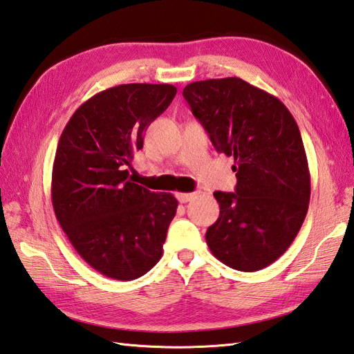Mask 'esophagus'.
I'll return each mask as SVG.
<instances>
[{"mask_svg":"<svg viewBox=\"0 0 354 354\" xmlns=\"http://www.w3.org/2000/svg\"><path fill=\"white\" fill-rule=\"evenodd\" d=\"M194 196H196V193H176V198L181 204H185V202L192 201Z\"/></svg>","mask_w":354,"mask_h":354,"instance_id":"obj_1","label":"esophagus"}]
</instances>
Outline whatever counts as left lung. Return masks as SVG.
I'll list each match as a JSON object with an SVG mask.
<instances>
[{
    "mask_svg": "<svg viewBox=\"0 0 354 354\" xmlns=\"http://www.w3.org/2000/svg\"><path fill=\"white\" fill-rule=\"evenodd\" d=\"M219 152L234 158V193L214 192L221 213L205 240L217 260L254 272L280 259L310 201V171L295 118L284 103L239 77L208 79L183 91Z\"/></svg>",
    "mask_w": 354,
    "mask_h": 354,
    "instance_id": "left-lung-1",
    "label": "left lung"
}]
</instances>
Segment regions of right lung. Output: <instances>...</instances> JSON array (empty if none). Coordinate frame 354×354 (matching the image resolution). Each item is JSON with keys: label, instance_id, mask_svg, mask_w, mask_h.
I'll return each instance as SVG.
<instances>
[{"label": "right lung", "instance_id": "add662e5", "mask_svg": "<svg viewBox=\"0 0 354 354\" xmlns=\"http://www.w3.org/2000/svg\"><path fill=\"white\" fill-rule=\"evenodd\" d=\"M175 95L169 84L108 88L80 104L59 138L51 175L56 219L80 257L108 278L135 280L162 255L178 201L132 183L126 165Z\"/></svg>", "mask_w": 354, "mask_h": 354}]
</instances>
